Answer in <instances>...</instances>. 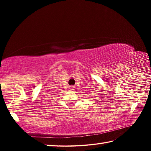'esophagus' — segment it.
<instances>
[{"label":"esophagus","mask_w":151,"mask_h":151,"mask_svg":"<svg viewBox=\"0 0 151 151\" xmlns=\"http://www.w3.org/2000/svg\"><path fill=\"white\" fill-rule=\"evenodd\" d=\"M70 90L73 91V90H74V88H75V87H74L73 86H70Z\"/></svg>","instance_id":"esophagus-1"}]
</instances>
